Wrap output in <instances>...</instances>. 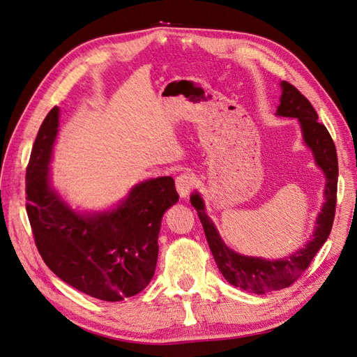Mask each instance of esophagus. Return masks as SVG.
Returning a JSON list of instances; mask_svg holds the SVG:
<instances>
[{"label":"esophagus","mask_w":357,"mask_h":357,"mask_svg":"<svg viewBox=\"0 0 357 357\" xmlns=\"http://www.w3.org/2000/svg\"><path fill=\"white\" fill-rule=\"evenodd\" d=\"M197 185V178L190 172H181L180 176H177L176 178V188L180 198H186L189 197V193L192 192V189L195 188Z\"/></svg>","instance_id":"34e87169"}]
</instances>
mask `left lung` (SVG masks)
<instances>
[{"label":"left lung","instance_id":"8db88e82","mask_svg":"<svg viewBox=\"0 0 357 357\" xmlns=\"http://www.w3.org/2000/svg\"><path fill=\"white\" fill-rule=\"evenodd\" d=\"M282 98L277 107V114L283 117H295L302 128V137L305 144L314 155L316 164L326 176L325 197L326 202L319 214L314 234L311 240L294 255L278 261H268L262 257L243 256L228 248L220 238L214 223L205 213L204 201L199 193H193L190 204L195 207L202 228L207 236L210 250L219 271L228 282L243 290L253 294H266L289 287L294 284L301 274L310 266L320 247L325 244L332 229L335 218V205H337V185H338V158L333 139L326 126L320 123L316 110L311 102L302 95L294 84L282 82Z\"/></svg>","mask_w":357,"mask_h":357}]
</instances>
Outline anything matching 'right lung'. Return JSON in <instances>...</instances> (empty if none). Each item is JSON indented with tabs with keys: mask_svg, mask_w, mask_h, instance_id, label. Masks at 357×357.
Listing matches in <instances>:
<instances>
[{
	"mask_svg": "<svg viewBox=\"0 0 357 357\" xmlns=\"http://www.w3.org/2000/svg\"><path fill=\"white\" fill-rule=\"evenodd\" d=\"M58 117L53 107L26 167V213L38 253L62 282L86 295L110 302L134 296L155 274L162 215L178 201L174 180L139 183L112 211H73L49 185Z\"/></svg>",
	"mask_w": 357,
	"mask_h": 357,
	"instance_id": "add662e5",
	"label": "right lung"
}]
</instances>
